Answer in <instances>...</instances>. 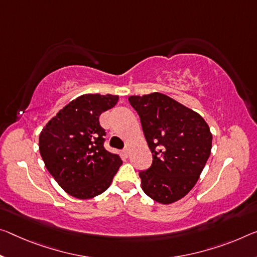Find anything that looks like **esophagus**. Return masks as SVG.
Here are the masks:
<instances>
[{
	"label": "esophagus",
	"mask_w": 257,
	"mask_h": 257,
	"mask_svg": "<svg viewBox=\"0 0 257 257\" xmlns=\"http://www.w3.org/2000/svg\"><path fill=\"white\" fill-rule=\"evenodd\" d=\"M122 154H123V156L124 157H129V149L128 148H125V149H123V150H122Z\"/></svg>",
	"instance_id": "esophagus-1"
}]
</instances>
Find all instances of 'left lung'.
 <instances>
[{
    "label": "left lung",
    "mask_w": 257,
    "mask_h": 257,
    "mask_svg": "<svg viewBox=\"0 0 257 257\" xmlns=\"http://www.w3.org/2000/svg\"><path fill=\"white\" fill-rule=\"evenodd\" d=\"M141 117L153 162L140 173L151 199L169 205L193 189L210 156L213 135L203 117L160 92L130 96Z\"/></svg>",
    "instance_id": "left-lung-1"
}]
</instances>
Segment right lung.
<instances>
[{
    "instance_id": "add662e5",
    "label": "right lung",
    "mask_w": 257,
    "mask_h": 257,
    "mask_svg": "<svg viewBox=\"0 0 257 257\" xmlns=\"http://www.w3.org/2000/svg\"><path fill=\"white\" fill-rule=\"evenodd\" d=\"M119 96L84 93L70 101L44 125L39 150L49 173L76 199H91L108 189L122 165L119 154L104 149L99 115Z\"/></svg>"
}]
</instances>
